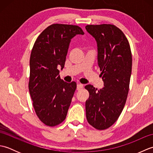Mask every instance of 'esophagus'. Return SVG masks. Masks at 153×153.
Wrapping results in <instances>:
<instances>
[{
  "label": "esophagus",
  "mask_w": 153,
  "mask_h": 153,
  "mask_svg": "<svg viewBox=\"0 0 153 153\" xmlns=\"http://www.w3.org/2000/svg\"><path fill=\"white\" fill-rule=\"evenodd\" d=\"M83 87V85H82V84H80V83H78L77 85V91H79V90H81L82 89V88Z\"/></svg>",
  "instance_id": "esophagus-1"
}]
</instances>
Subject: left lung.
<instances>
[{"mask_svg":"<svg viewBox=\"0 0 153 153\" xmlns=\"http://www.w3.org/2000/svg\"><path fill=\"white\" fill-rule=\"evenodd\" d=\"M86 30L95 39L98 64L104 82L98 90L91 85L85 102L86 118L99 130L110 128L121 114L128 97L131 74L132 55L128 39L112 24L87 25Z\"/></svg>","mask_w":153,"mask_h":153,"instance_id":"1","label":"left lung"}]
</instances>
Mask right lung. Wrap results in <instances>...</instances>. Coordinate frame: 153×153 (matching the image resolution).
<instances>
[{
  "instance_id": "obj_1",
  "label": "right lung",
  "mask_w": 153,
  "mask_h": 153,
  "mask_svg": "<svg viewBox=\"0 0 153 153\" xmlns=\"http://www.w3.org/2000/svg\"><path fill=\"white\" fill-rule=\"evenodd\" d=\"M84 35L77 25L52 24L39 35L32 48L29 91L38 118L53 127L66 119L76 83L60 79L58 68H64L70 41Z\"/></svg>"
}]
</instances>
